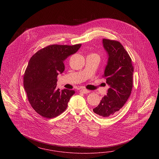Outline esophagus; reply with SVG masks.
Listing matches in <instances>:
<instances>
[{"mask_svg": "<svg viewBox=\"0 0 159 159\" xmlns=\"http://www.w3.org/2000/svg\"><path fill=\"white\" fill-rule=\"evenodd\" d=\"M80 92H82L83 93H84V94H87V93H90V91L89 90H86V89H81L80 90Z\"/></svg>", "mask_w": 159, "mask_h": 159, "instance_id": "1", "label": "esophagus"}]
</instances>
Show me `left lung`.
<instances>
[{"label":"left lung","instance_id":"8db88e82","mask_svg":"<svg viewBox=\"0 0 159 159\" xmlns=\"http://www.w3.org/2000/svg\"><path fill=\"white\" fill-rule=\"evenodd\" d=\"M102 43L108 55L104 77L110 88L93 110L101 117L108 118L115 116L130 96L134 67L129 54L120 43L107 39H103Z\"/></svg>","mask_w":159,"mask_h":159}]
</instances>
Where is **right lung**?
I'll use <instances>...</instances> for the list:
<instances>
[{"mask_svg":"<svg viewBox=\"0 0 159 159\" xmlns=\"http://www.w3.org/2000/svg\"><path fill=\"white\" fill-rule=\"evenodd\" d=\"M81 45H49L30 59L24 73L23 84L31 106L40 116L52 118L66 109L75 92L57 89V76L65 70L64 61L77 52Z\"/></svg>","mask_w":159,"mask_h":159,"instance_id":"right-lung-1","label":"right lung"}]
</instances>
